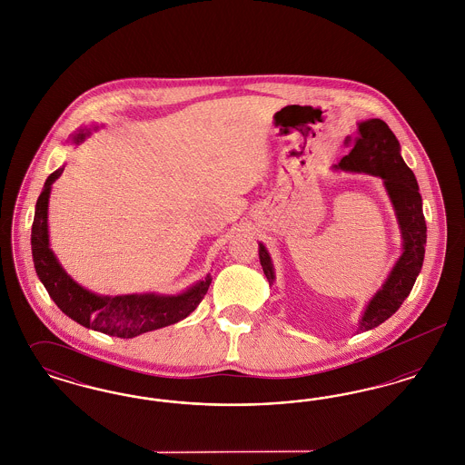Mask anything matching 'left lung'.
<instances>
[{
    "instance_id": "obj_1",
    "label": "left lung",
    "mask_w": 465,
    "mask_h": 465,
    "mask_svg": "<svg viewBox=\"0 0 465 465\" xmlns=\"http://www.w3.org/2000/svg\"><path fill=\"white\" fill-rule=\"evenodd\" d=\"M351 146L349 155L343 156L338 163L343 171H357L375 174L385 181V188L396 207L399 224L404 239V252L399 258L394 270L391 272L383 288L375 294L364 312L359 330H373L392 313L398 312L402 302L408 298L419 273H420L427 226L421 211V197L413 171L404 163L399 153V143L389 125L380 120H366L359 124L354 137H347ZM260 262L263 266L266 279L273 282V268L265 247L260 243Z\"/></svg>"
}]
</instances>
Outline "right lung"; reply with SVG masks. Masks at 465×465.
<instances>
[{"label": "right lung", "instance_id": "obj_1", "mask_svg": "<svg viewBox=\"0 0 465 465\" xmlns=\"http://www.w3.org/2000/svg\"><path fill=\"white\" fill-rule=\"evenodd\" d=\"M85 131V129H84ZM80 131L74 141L80 143L85 135ZM63 169L54 171L45 181L44 192L40 193L35 211V222L31 230V249L33 262L40 281L48 291L55 305L78 324L94 331L104 332L118 338H134L143 332L160 330L176 324L188 317L199 307L207 289L211 286V275L197 282L192 289L179 296H95L87 289L80 288L69 279L63 266L55 260L48 247V228H46V209L50 186Z\"/></svg>", "mask_w": 465, "mask_h": 465}]
</instances>
